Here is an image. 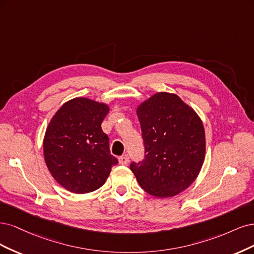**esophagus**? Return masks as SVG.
<instances>
[{
	"label": "esophagus",
	"mask_w": 254,
	"mask_h": 254,
	"mask_svg": "<svg viewBox=\"0 0 254 254\" xmlns=\"http://www.w3.org/2000/svg\"><path fill=\"white\" fill-rule=\"evenodd\" d=\"M118 160H119V163L120 165H122V166H127V163H128V161H129V158H128V155H122V156H120L119 158H118Z\"/></svg>",
	"instance_id": "obj_1"
}]
</instances>
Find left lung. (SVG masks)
<instances>
[{
    "label": "left lung",
    "mask_w": 254,
    "mask_h": 254,
    "mask_svg": "<svg viewBox=\"0 0 254 254\" xmlns=\"http://www.w3.org/2000/svg\"><path fill=\"white\" fill-rule=\"evenodd\" d=\"M145 156L130 162L138 184L166 198L183 192L197 177L206 153L200 118L175 94L157 93L137 109Z\"/></svg>",
    "instance_id": "1"
}]
</instances>
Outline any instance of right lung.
<instances>
[{
    "instance_id": "add662e5",
    "label": "right lung",
    "mask_w": 254,
    "mask_h": 254,
    "mask_svg": "<svg viewBox=\"0 0 254 254\" xmlns=\"http://www.w3.org/2000/svg\"><path fill=\"white\" fill-rule=\"evenodd\" d=\"M109 106L87 98L64 103L46 128L43 151L46 166L57 183L69 192L99 189L118 163L110 151L101 124Z\"/></svg>"
}]
</instances>
